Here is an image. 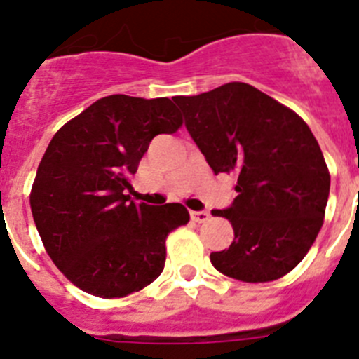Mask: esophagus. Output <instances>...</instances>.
I'll use <instances>...</instances> for the list:
<instances>
[{"instance_id": "1", "label": "esophagus", "mask_w": 359, "mask_h": 359, "mask_svg": "<svg viewBox=\"0 0 359 359\" xmlns=\"http://www.w3.org/2000/svg\"><path fill=\"white\" fill-rule=\"evenodd\" d=\"M190 217H192V221H196V223H205V221L210 219V214H208L207 210H192L190 212Z\"/></svg>"}]
</instances>
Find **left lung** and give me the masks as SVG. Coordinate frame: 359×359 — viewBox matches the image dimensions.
<instances>
[{
    "instance_id": "obj_1",
    "label": "left lung",
    "mask_w": 359,
    "mask_h": 359,
    "mask_svg": "<svg viewBox=\"0 0 359 359\" xmlns=\"http://www.w3.org/2000/svg\"><path fill=\"white\" fill-rule=\"evenodd\" d=\"M185 128L214 174L236 177L237 198L214 210L233 226V243L210 253L217 271L243 282L290 273L323 224L331 176L309 126L244 82L177 97Z\"/></svg>"
}]
</instances>
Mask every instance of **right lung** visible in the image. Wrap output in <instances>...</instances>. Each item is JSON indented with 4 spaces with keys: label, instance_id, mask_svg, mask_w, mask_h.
Returning a JSON list of instances; mask_svg holds the SVG:
<instances>
[{
    "label": "right lung",
    "instance_id": "right-lung-1",
    "mask_svg": "<svg viewBox=\"0 0 359 359\" xmlns=\"http://www.w3.org/2000/svg\"><path fill=\"white\" fill-rule=\"evenodd\" d=\"M182 123L170 98L109 95L50 142L32 185V215L53 264L86 293L128 297L163 271L165 239L189 223V210L136 205L126 190L152 138Z\"/></svg>",
    "mask_w": 359,
    "mask_h": 359
}]
</instances>
